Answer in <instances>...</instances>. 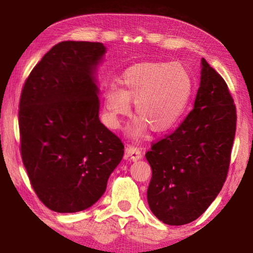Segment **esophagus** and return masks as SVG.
Masks as SVG:
<instances>
[{
    "label": "esophagus",
    "instance_id": "1",
    "mask_svg": "<svg viewBox=\"0 0 253 253\" xmlns=\"http://www.w3.org/2000/svg\"><path fill=\"white\" fill-rule=\"evenodd\" d=\"M126 153H127V155L130 157V160L132 162L138 161L143 157V153H142V151H140V148L132 146V145H128L126 148Z\"/></svg>",
    "mask_w": 253,
    "mask_h": 253
}]
</instances>
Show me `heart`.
I'll return each instance as SVG.
<instances>
[{
	"mask_svg": "<svg viewBox=\"0 0 253 253\" xmlns=\"http://www.w3.org/2000/svg\"><path fill=\"white\" fill-rule=\"evenodd\" d=\"M123 89L111 84L104 99V122L111 129L121 127L134 101L138 117L128 127L132 139L172 129L181 121L193 92V79L185 67L173 62H140L125 70Z\"/></svg>",
	"mask_w": 253,
	"mask_h": 253,
	"instance_id": "b5f03b06",
	"label": "heart"
}]
</instances>
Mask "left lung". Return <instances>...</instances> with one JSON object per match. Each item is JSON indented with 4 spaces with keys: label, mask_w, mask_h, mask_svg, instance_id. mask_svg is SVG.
<instances>
[{
    "label": "left lung",
    "mask_w": 253,
    "mask_h": 253,
    "mask_svg": "<svg viewBox=\"0 0 253 253\" xmlns=\"http://www.w3.org/2000/svg\"><path fill=\"white\" fill-rule=\"evenodd\" d=\"M235 128L228 85L202 58L193 110L145 155L153 173L147 201L158 220L187 224L211 205L225 182Z\"/></svg>",
    "instance_id": "obj_1"
}]
</instances>
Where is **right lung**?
I'll return each instance as SVG.
<instances>
[{
    "label": "right lung",
    "mask_w": 253,
    "mask_h": 253,
    "mask_svg": "<svg viewBox=\"0 0 253 253\" xmlns=\"http://www.w3.org/2000/svg\"><path fill=\"white\" fill-rule=\"evenodd\" d=\"M99 42L63 41L46 52L25 81L20 99L21 155L46 208L75 213L105 193L124 145L99 119Z\"/></svg>",
    "instance_id": "right-lung-1"
}]
</instances>
